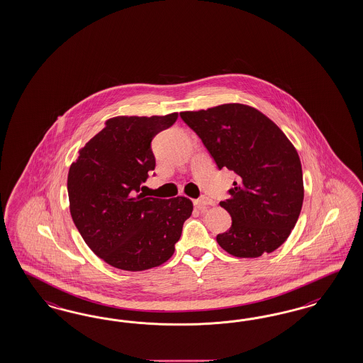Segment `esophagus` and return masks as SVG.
<instances>
[{
  "instance_id": "34e87169",
  "label": "esophagus",
  "mask_w": 363,
  "mask_h": 363,
  "mask_svg": "<svg viewBox=\"0 0 363 363\" xmlns=\"http://www.w3.org/2000/svg\"><path fill=\"white\" fill-rule=\"evenodd\" d=\"M194 205L197 208H205V206H213L214 205V201L209 197H201L198 198L194 201Z\"/></svg>"
}]
</instances>
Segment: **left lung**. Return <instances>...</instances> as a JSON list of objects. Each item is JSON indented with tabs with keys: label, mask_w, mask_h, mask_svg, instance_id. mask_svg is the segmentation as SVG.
Here are the masks:
<instances>
[{
	"label": "left lung",
	"mask_w": 363,
	"mask_h": 363,
	"mask_svg": "<svg viewBox=\"0 0 363 363\" xmlns=\"http://www.w3.org/2000/svg\"><path fill=\"white\" fill-rule=\"evenodd\" d=\"M218 169L237 174L230 198L220 202L231 228L217 235L228 253L257 258L287 240L303 202L302 166L296 147L264 113L243 104L182 111Z\"/></svg>",
	"instance_id": "obj_1"
}]
</instances>
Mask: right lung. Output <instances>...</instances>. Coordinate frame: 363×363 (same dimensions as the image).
I'll return each instance as SVG.
<instances>
[{"instance_id":"1","label":"right lung","mask_w":363,"mask_h":363,"mask_svg":"<svg viewBox=\"0 0 363 363\" xmlns=\"http://www.w3.org/2000/svg\"><path fill=\"white\" fill-rule=\"evenodd\" d=\"M178 113L113 117L79 152L67 174L73 222L93 253L106 264L143 272L173 253L193 203L186 197H145L140 193L154 170L152 140Z\"/></svg>"}]
</instances>
